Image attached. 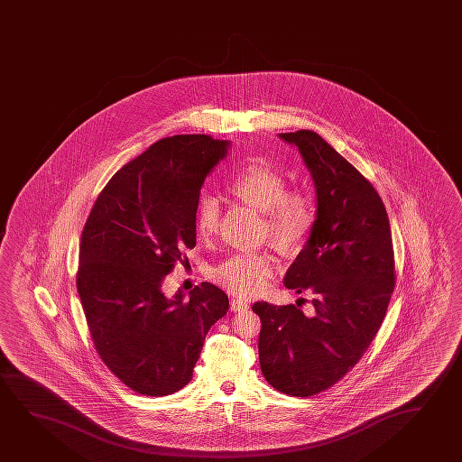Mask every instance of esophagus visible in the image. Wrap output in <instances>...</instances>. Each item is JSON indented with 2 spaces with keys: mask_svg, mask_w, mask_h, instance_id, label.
I'll return each instance as SVG.
<instances>
[{
  "mask_svg": "<svg viewBox=\"0 0 462 462\" xmlns=\"http://www.w3.org/2000/svg\"><path fill=\"white\" fill-rule=\"evenodd\" d=\"M230 310L235 311V313L246 311V310H249V303L248 301L240 300V299H234V300L230 301Z\"/></svg>",
  "mask_w": 462,
  "mask_h": 462,
  "instance_id": "34e87169",
  "label": "esophagus"
}]
</instances>
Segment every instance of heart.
I'll return each mask as SVG.
<instances>
[{
    "label": "heart",
    "instance_id": "1",
    "mask_svg": "<svg viewBox=\"0 0 462 462\" xmlns=\"http://www.w3.org/2000/svg\"><path fill=\"white\" fill-rule=\"evenodd\" d=\"M227 189L235 199L263 214V224L272 240L282 249L299 248L315 226V201L311 195L292 189L267 162L253 161L228 180ZM221 207L216 197L205 195L197 205V227L201 234L219 228ZM278 259L267 251L243 253L228 257L211 272L216 282L228 292L253 297L267 288L278 270Z\"/></svg>",
    "mask_w": 462,
    "mask_h": 462
}]
</instances>
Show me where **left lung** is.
Segmentation results:
<instances>
[{"mask_svg": "<svg viewBox=\"0 0 462 462\" xmlns=\"http://www.w3.org/2000/svg\"><path fill=\"white\" fill-rule=\"evenodd\" d=\"M300 152L316 189L315 226L284 276L313 292V313L257 301L262 374L282 394L326 391L356 365L382 326L394 291L388 214L374 186L311 130L280 134Z\"/></svg>", "mask_w": 462, "mask_h": 462, "instance_id": "1", "label": "left lung"}]
</instances>
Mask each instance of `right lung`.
<instances>
[{
	"label": "right lung",
	"mask_w": 462,
	"mask_h": 462,
	"mask_svg": "<svg viewBox=\"0 0 462 462\" xmlns=\"http://www.w3.org/2000/svg\"><path fill=\"white\" fill-rule=\"evenodd\" d=\"M230 141L176 134L157 141L114 174L80 236V303L101 361L134 393L184 388L227 295L201 282L168 299L163 280L197 243V205Z\"/></svg>",
	"instance_id": "right-lung-1"
}]
</instances>
